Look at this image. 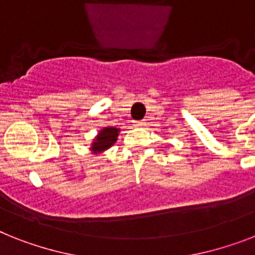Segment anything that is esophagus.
<instances>
[{
    "mask_svg": "<svg viewBox=\"0 0 255 255\" xmlns=\"http://www.w3.org/2000/svg\"><path fill=\"white\" fill-rule=\"evenodd\" d=\"M144 121H135V123H134V125L136 126V128H140V126H144Z\"/></svg>",
    "mask_w": 255,
    "mask_h": 255,
    "instance_id": "obj_1",
    "label": "esophagus"
}]
</instances>
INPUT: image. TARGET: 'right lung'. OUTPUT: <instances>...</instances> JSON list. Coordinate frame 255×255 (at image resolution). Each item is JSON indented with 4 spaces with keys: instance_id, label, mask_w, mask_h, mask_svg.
I'll return each instance as SVG.
<instances>
[{
    "instance_id": "obj_1",
    "label": "right lung",
    "mask_w": 255,
    "mask_h": 255,
    "mask_svg": "<svg viewBox=\"0 0 255 255\" xmlns=\"http://www.w3.org/2000/svg\"><path fill=\"white\" fill-rule=\"evenodd\" d=\"M119 132L120 129L113 128V126H108V128H104V129L100 130L98 136H96L94 139V142H92V152L100 153L103 152V151L108 150L109 147H112L113 144H115L116 140H117Z\"/></svg>"
}]
</instances>
